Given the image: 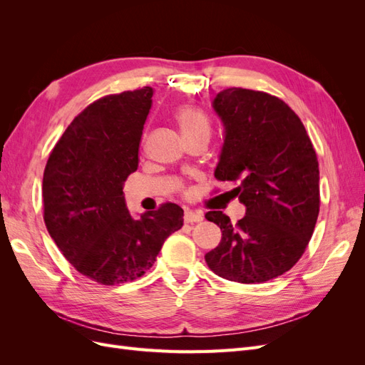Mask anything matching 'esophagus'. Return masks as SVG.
Instances as JSON below:
<instances>
[{"label": "esophagus", "instance_id": "1", "mask_svg": "<svg viewBox=\"0 0 365 365\" xmlns=\"http://www.w3.org/2000/svg\"><path fill=\"white\" fill-rule=\"evenodd\" d=\"M202 215L201 213H195V212H185L184 220L187 224H196V222H202Z\"/></svg>", "mask_w": 365, "mask_h": 365}]
</instances>
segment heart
Segmentation results:
<instances>
[{"mask_svg": "<svg viewBox=\"0 0 365 365\" xmlns=\"http://www.w3.org/2000/svg\"><path fill=\"white\" fill-rule=\"evenodd\" d=\"M175 120L178 121L180 129L185 140L200 134H208L210 130L207 115L200 108H196L193 105H184L176 109Z\"/></svg>", "mask_w": 365, "mask_h": 365, "instance_id": "b5f03b06", "label": "heart"}]
</instances>
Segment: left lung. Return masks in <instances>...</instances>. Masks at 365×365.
I'll return each mask as SVG.
<instances>
[{
    "instance_id": "8db88e82",
    "label": "left lung",
    "mask_w": 365,
    "mask_h": 365,
    "mask_svg": "<svg viewBox=\"0 0 365 365\" xmlns=\"http://www.w3.org/2000/svg\"><path fill=\"white\" fill-rule=\"evenodd\" d=\"M213 108L225 126L215 178L237 184L228 193L239 196L247 215L235 225L222 212L205 215L222 231L205 262L231 282H268L300 260L314 235L319 213L317 153L300 117L279 97L227 88Z\"/></svg>"
}]
</instances>
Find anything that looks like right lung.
<instances>
[{"mask_svg":"<svg viewBox=\"0 0 365 365\" xmlns=\"http://www.w3.org/2000/svg\"><path fill=\"white\" fill-rule=\"evenodd\" d=\"M150 86L88 105L65 129L43 170V222L76 271L101 284L134 282L184 222L173 202L130 216L123 182L138 168Z\"/></svg>","mask_w":365,"mask_h":365,"instance_id":"1","label":"right lung"}]
</instances>
